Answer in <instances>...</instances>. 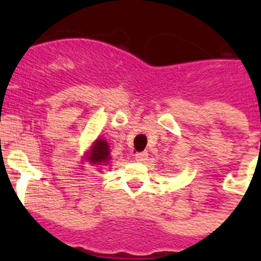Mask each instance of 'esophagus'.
<instances>
[{"mask_svg": "<svg viewBox=\"0 0 261 261\" xmlns=\"http://www.w3.org/2000/svg\"><path fill=\"white\" fill-rule=\"evenodd\" d=\"M135 158L137 162H145L147 159V153L146 151H141V153H136Z\"/></svg>", "mask_w": 261, "mask_h": 261, "instance_id": "obj_1", "label": "esophagus"}]
</instances>
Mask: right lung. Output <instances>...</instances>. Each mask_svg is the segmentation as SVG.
Returning <instances> with one entry per match:
<instances>
[{"label":"right lung","mask_w":261,"mask_h":261,"mask_svg":"<svg viewBox=\"0 0 261 261\" xmlns=\"http://www.w3.org/2000/svg\"><path fill=\"white\" fill-rule=\"evenodd\" d=\"M110 146L105 140H96L90 154V161L94 165H105L110 161Z\"/></svg>","instance_id":"obj_1"}]
</instances>
